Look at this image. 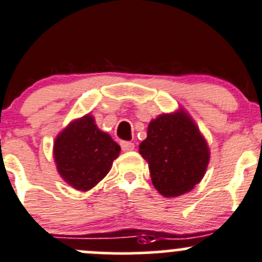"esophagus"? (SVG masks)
Masks as SVG:
<instances>
[{
    "label": "esophagus",
    "instance_id": "34e87169",
    "mask_svg": "<svg viewBox=\"0 0 262 262\" xmlns=\"http://www.w3.org/2000/svg\"><path fill=\"white\" fill-rule=\"evenodd\" d=\"M121 149H122L123 151H131V150L135 149V144L130 141H122L121 142Z\"/></svg>",
    "mask_w": 262,
    "mask_h": 262
}]
</instances>
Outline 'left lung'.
<instances>
[{
  "label": "left lung",
  "mask_w": 262,
  "mask_h": 262,
  "mask_svg": "<svg viewBox=\"0 0 262 262\" xmlns=\"http://www.w3.org/2000/svg\"><path fill=\"white\" fill-rule=\"evenodd\" d=\"M139 151L164 198L190 192L203 180L210 159L208 142L183 110L152 120Z\"/></svg>",
  "instance_id": "8db88e82"
}]
</instances>
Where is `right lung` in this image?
Listing matches in <instances>:
<instances>
[{
    "instance_id": "1",
    "label": "right lung",
    "mask_w": 262,
    "mask_h": 262,
    "mask_svg": "<svg viewBox=\"0 0 262 262\" xmlns=\"http://www.w3.org/2000/svg\"><path fill=\"white\" fill-rule=\"evenodd\" d=\"M121 147L100 131L90 115L75 120L54 140L53 155L59 176L71 187L88 191L111 170Z\"/></svg>"
}]
</instances>
